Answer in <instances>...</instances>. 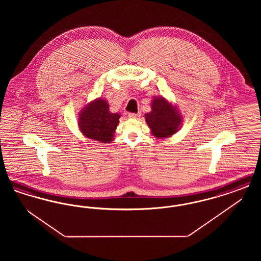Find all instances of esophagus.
Masks as SVG:
<instances>
[{"mask_svg":"<svg viewBox=\"0 0 261 261\" xmlns=\"http://www.w3.org/2000/svg\"><path fill=\"white\" fill-rule=\"evenodd\" d=\"M140 115H141V113H140V112H138V113L130 112V113L128 114V117H130V118H138Z\"/></svg>","mask_w":261,"mask_h":261,"instance_id":"esophagus-1","label":"esophagus"}]
</instances>
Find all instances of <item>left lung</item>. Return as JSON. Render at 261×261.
Segmentation results:
<instances>
[{"label": "left lung", "instance_id": "8db88e82", "mask_svg": "<svg viewBox=\"0 0 261 261\" xmlns=\"http://www.w3.org/2000/svg\"><path fill=\"white\" fill-rule=\"evenodd\" d=\"M146 121L153 136L166 138L173 135L181 123V115L165 99H154L151 112L146 114Z\"/></svg>", "mask_w": 261, "mask_h": 261}]
</instances>
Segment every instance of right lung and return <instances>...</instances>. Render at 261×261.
Segmentation results:
<instances>
[{
    "label": "right lung",
    "mask_w": 261,
    "mask_h": 261,
    "mask_svg": "<svg viewBox=\"0 0 261 261\" xmlns=\"http://www.w3.org/2000/svg\"><path fill=\"white\" fill-rule=\"evenodd\" d=\"M120 115L109 112L106 100L99 99L91 102L79 116V127L89 139L100 143H110L119 123Z\"/></svg>",
    "instance_id": "right-lung-1"
}]
</instances>
